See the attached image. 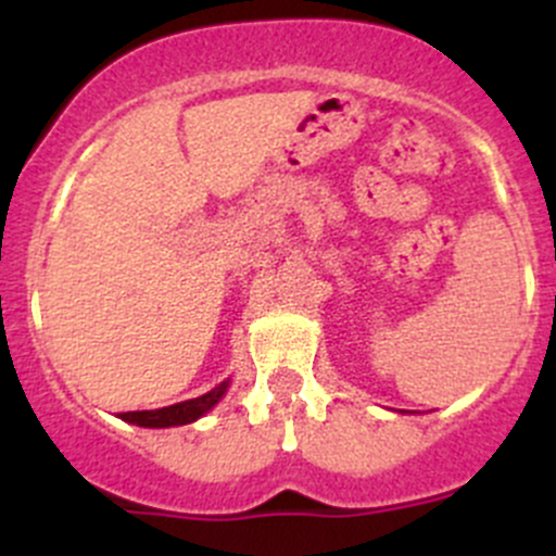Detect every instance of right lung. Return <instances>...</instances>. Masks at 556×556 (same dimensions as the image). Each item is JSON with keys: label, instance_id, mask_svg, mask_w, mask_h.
I'll list each match as a JSON object with an SVG mask.
<instances>
[{"label": "right lung", "instance_id": "right-lung-1", "mask_svg": "<svg viewBox=\"0 0 556 556\" xmlns=\"http://www.w3.org/2000/svg\"><path fill=\"white\" fill-rule=\"evenodd\" d=\"M226 390L228 382H220L215 390L206 392V395L190 397V401L174 403V406L166 408H155V412H123L117 414V417H121L123 422L139 425V428H174V425H188L195 422L199 417H204L210 408H215L217 401L226 395Z\"/></svg>", "mask_w": 556, "mask_h": 556}]
</instances>
